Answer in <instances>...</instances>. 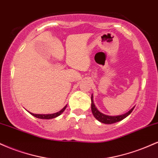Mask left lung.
<instances>
[{
	"instance_id": "8db88e82",
	"label": "left lung",
	"mask_w": 158,
	"mask_h": 158,
	"mask_svg": "<svg viewBox=\"0 0 158 158\" xmlns=\"http://www.w3.org/2000/svg\"><path fill=\"white\" fill-rule=\"evenodd\" d=\"M134 108H135V107H133V108H132L131 110H128L127 113L122 114V115H118V116L106 115V114H102V112H100L97 109V107H96L95 105H94V99H93V94L91 95V110H92V113H93V115L98 121H99V122L102 123H105V124H113V123L119 122V121L123 120V119L126 118V117H128V116L131 113L132 110H134Z\"/></svg>"
}]
</instances>
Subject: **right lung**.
<instances>
[{
	"label": "right lung",
	"instance_id": "1",
	"mask_svg": "<svg viewBox=\"0 0 158 158\" xmlns=\"http://www.w3.org/2000/svg\"><path fill=\"white\" fill-rule=\"evenodd\" d=\"M67 106H65L64 108H62L61 110H59V112H56V113H54V114H33V113H31V112H29L30 114H32V116H34L35 117H37V118L39 119H53V118H56V117H59L60 114H61L64 112V110H65V108H66Z\"/></svg>",
	"mask_w": 158,
	"mask_h": 158
}]
</instances>
